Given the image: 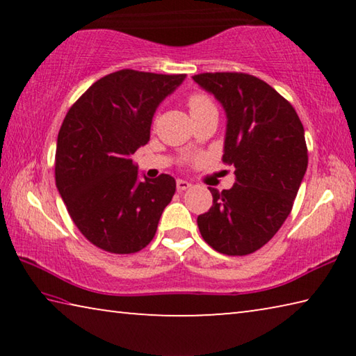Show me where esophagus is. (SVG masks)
<instances>
[{
    "mask_svg": "<svg viewBox=\"0 0 356 356\" xmlns=\"http://www.w3.org/2000/svg\"><path fill=\"white\" fill-rule=\"evenodd\" d=\"M176 185H177V190L179 191H185V190H188L190 186H191L190 182H186V180H182V179H179L177 182H176Z\"/></svg>",
    "mask_w": 356,
    "mask_h": 356,
    "instance_id": "obj_1",
    "label": "esophagus"
}]
</instances>
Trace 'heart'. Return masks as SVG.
<instances>
[{"label": "heart", "instance_id": "obj_1", "mask_svg": "<svg viewBox=\"0 0 356 356\" xmlns=\"http://www.w3.org/2000/svg\"><path fill=\"white\" fill-rule=\"evenodd\" d=\"M186 105H188L190 114H196V113H201L204 110H209V108H215L212 100H210L207 95L202 92L190 94L188 99H186Z\"/></svg>", "mask_w": 356, "mask_h": 356}]
</instances>
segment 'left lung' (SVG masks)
<instances>
[{
    "label": "left lung",
    "instance_id": "left-lung-1",
    "mask_svg": "<svg viewBox=\"0 0 356 356\" xmlns=\"http://www.w3.org/2000/svg\"><path fill=\"white\" fill-rule=\"evenodd\" d=\"M193 80L225 108L222 161L236 168L232 188H209L213 206L197 216V227L215 251L251 254L272 240L292 210L308 168L303 124L293 106L257 76L209 72Z\"/></svg>",
    "mask_w": 356,
    "mask_h": 356
}]
</instances>
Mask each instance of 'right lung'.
Returning <instances> with one entry per match:
<instances>
[{
    "mask_svg": "<svg viewBox=\"0 0 356 356\" xmlns=\"http://www.w3.org/2000/svg\"><path fill=\"white\" fill-rule=\"evenodd\" d=\"M185 80L124 69L95 81L58 134L56 186L75 226L97 248L131 254L150 243L176 193L168 174L138 180L131 160L147 144L160 102Z\"/></svg>",
    "mask_w": 356,
    "mask_h": 356,
    "instance_id": "1",
    "label": "right lung"
}]
</instances>
